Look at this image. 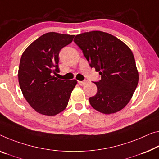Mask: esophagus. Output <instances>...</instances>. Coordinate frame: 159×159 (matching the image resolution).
Listing matches in <instances>:
<instances>
[{"label":"esophagus","mask_w":159,"mask_h":159,"mask_svg":"<svg viewBox=\"0 0 159 159\" xmlns=\"http://www.w3.org/2000/svg\"><path fill=\"white\" fill-rule=\"evenodd\" d=\"M86 83H87V81H78V84H79L80 86H84Z\"/></svg>","instance_id":"esophagus-1"}]
</instances>
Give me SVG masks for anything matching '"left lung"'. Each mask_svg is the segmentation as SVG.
<instances>
[{
  "label": "left lung",
  "instance_id": "1",
  "mask_svg": "<svg viewBox=\"0 0 159 159\" xmlns=\"http://www.w3.org/2000/svg\"><path fill=\"white\" fill-rule=\"evenodd\" d=\"M74 42L82 50L89 66L101 80L94 83L97 93L89 98L94 109L106 114L120 111L129 103L139 82L132 52L114 35L91 31L75 36Z\"/></svg>",
  "mask_w": 159,
  "mask_h": 159
}]
</instances>
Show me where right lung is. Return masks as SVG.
I'll list each match as a JSON object with an SVG mask.
<instances>
[{"mask_svg": "<svg viewBox=\"0 0 159 159\" xmlns=\"http://www.w3.org/2000/svg\"><path fill=\"white\" fill-rule=\"evenodd\" d=\"M75 35L54 32L40 36L21 56L18 69L20 89L28 104L43 115L55 116L67 107L77 80H62L53 75L60 72L59 53L72 42Z\"/></svg>", "mask_w": 159, "mask_h": 159, "instance_id": "1", "label": "right lung"}]
</instances>
